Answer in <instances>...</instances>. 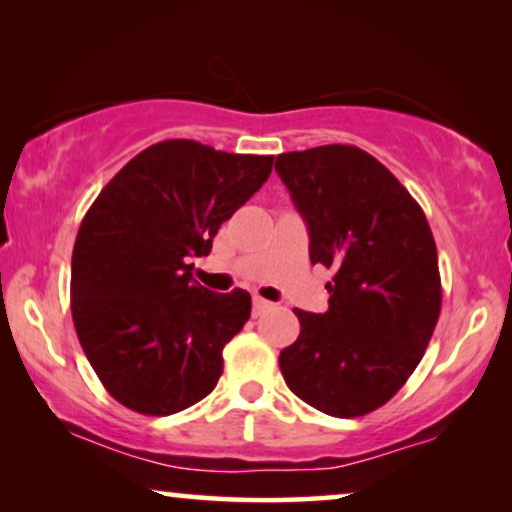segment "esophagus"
Listing matches in <instances>:
<instances>
[{"mask_svg":"<svg viewBox=\"0 0 512 512\" xmlns=\"http://www.w3.org/2000/svg\"><path fill=\"white\" fill-rule=\"evenodd\" d=\"M272 307H275V305H272L270 300H265V298H261V296H256V298H254V317H261L263 312L272 310Z\"/></svg>","mask_w":512,"mask_h":512,"instance_id":"34e87169","label":"esophagus"}]
</instances>
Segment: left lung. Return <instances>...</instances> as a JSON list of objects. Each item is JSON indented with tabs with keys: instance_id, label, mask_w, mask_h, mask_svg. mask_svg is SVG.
<instances>
[{
	"instance_id": "left-lung-1",
	"label": "left lung",
	"mask_w": 512,
	"mask_h": 512,
	"mask_svg": "<svg viewBox=\"0 0 512 512\" xmlns=\"http://www.w3.org/2000/svg\"><path fill=\"white\" fill-rule=\"evenodd\" d=\"M275 170L310 230L312 265L335 270L324 314L293 310L300 335L279 354L286 387L326 415H368L415 373L438 324L429 221L359 146L282 153Z\"/></svg>"
}]
</instances>
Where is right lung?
Returning a JSON list of instances; mask_svg holds the SVG:
<instances>
[{
  "mask_svg": "<svg viewBox=\"0 0 512 512\" xmlns=\"http://www.w3.org/2000/svg\"><path fill=\"white\" fill-rule=\"evenodd\" d=\"M272 156L165 139L137 153L83 216L72 254V319L104 389L139 415L191 408L219 382L223 347L251 296L193 279L228 221L272 172Z\"/></svg>",
  "mask_w": 512,
  "mask_h": 512,
  "instance_id": "1",
  "label": "right lung"
}]
</instances>
